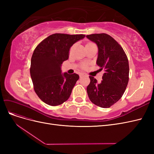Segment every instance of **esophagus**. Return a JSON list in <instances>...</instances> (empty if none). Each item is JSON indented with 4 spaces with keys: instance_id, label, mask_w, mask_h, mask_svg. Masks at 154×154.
Listing matches in <instances>:
<instances>
[{
    "instance_id": "1",
    "label": "esophagus",
    "mask_w": 154,
    "mask_h": 154,
    "mask_svg": "<svg viewBox=\"0 0 154 154\" xmlns=\"http://www.w3.org/2000/svg\"><path fill=\"white\" fill-rule=\"evenodd\" d=\"M85 76H87V74H85V73H83V72H82V73H80V78H83V77Z\"/></svg>"
}]
</instances>
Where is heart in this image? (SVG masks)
<instances>
[{"instance_id":"1","label":"heart","mask_w":154,"mask_h":154,"mask_svg":"<svg viewBox=\"0 0 154 154\" xmlns=\"http://www.w3.org/2000/svg\"><path fill=\"white\" fill-rule=\"evenodd\" d=\"M85 67V66L84 65V66H83V67Z\"/></svg>"}]
</instances>
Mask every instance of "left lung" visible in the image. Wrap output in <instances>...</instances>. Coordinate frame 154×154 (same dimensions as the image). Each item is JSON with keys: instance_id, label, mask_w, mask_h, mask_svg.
<instances>
[{"instance_id": "1", "label": "left lung", "mask_w": 154, "mask_h": 154, "mask_svg": "<svg viewBox=\"0 0 154 154\" xmlns=\"http://www.w3.org/2000/svg\"><path fill=\"white\" fill-rule=\"evenodd\" d=\"M98 48L96 63L105 73L100 83L89 76L87 87L90 100L101 108H109L116 103L125 91L128 82V60L123 48L112 37L105 33L86 36Z\"/></svg>"}]
</instances>
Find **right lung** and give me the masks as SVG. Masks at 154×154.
Listing matches in <instances>:
<instances>
[{"instance_id":"add662e5","label":"right lung","mask_w":154,"mask_h":154,"mask_svg":"<svg viewBox=\"0 0 154 154\" xmlns=\"http://www.w3.org/2000/svg\"><path fill=\"white\" fill-rule=\"evenodd\" d=\"M85 36L55 33L35 48L31 60V78L36 94L45 103L57 106L69 99L79 76L62 73V64L69 58L71 46Z\"/></svg>"}]
</instances>
